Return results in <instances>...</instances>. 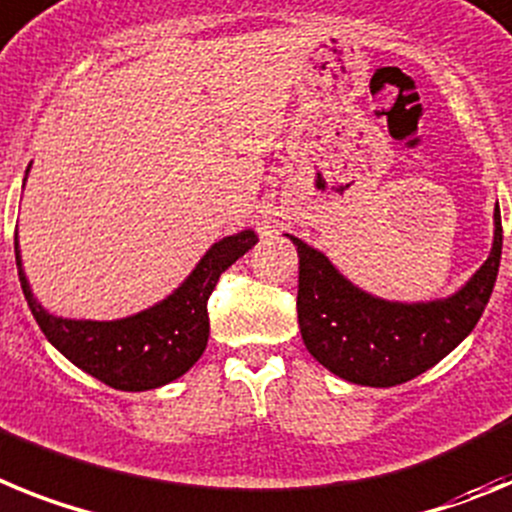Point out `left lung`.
<instances>
[{"label":"left lung","mask_w":512,"mask_h":512,"mask_svg":"<svg viewBox=\"0 0 512 512\" xmlns=\"http://www.w3.org/2000/svg\"><path fill=\"white\" fill-rule=\"evenodd\" d=\"M299 250V330L327 371L361 386H397L443 361L482 317L502 255L500 208L495 242L482 268L459 293L428 304L376 299L345 281L332 262L291 237Z\"/></svg>","instance_id":"obj_1"}]
</instances>
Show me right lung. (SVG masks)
<instances>
[{
    "instance_id": "add662e5",
    "label": "right lung",
    "mask_w": 512,
    "mask_h": 512,
    "mask_svg": "<svg viewBox=\"0 0 512 512\" xmlns=\"http://www.w3.org/2000/svg\"><path fill=\"white\" fill-rule=\"evenodd\" d=\"M255 231H239L224 237L203 255L190 278L157 306L115 322L53 317L35 301L30 283L22 273L15 231V260L20 286L35 322L53 348L84 373L121 391H146L170 384L190 371L208 342V296L221 273L237 262L252 244Z\"/></svg>"
}]
</instances>
